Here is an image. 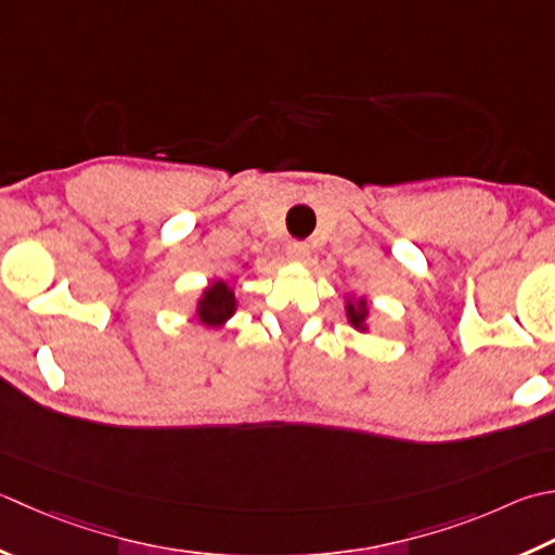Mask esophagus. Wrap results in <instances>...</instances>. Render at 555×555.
Wrapping results in <instances>:
<instances>
[{
	"label": "esophagus",
	"mask_w": 555,
	"mask_h": 555,
	"mask_svg": "<svg viewBox=\"0 0 555 555\" xmlns=\"http://www.w3.org/2000/svg\"><path fill=\"white\" fill-rule=\"evenodd\" d=\"M286 253L291 259H296V262H306V259L310 257V245L302 241H293V243H288Z\"/></svg>",
	"instance_id": "34e87169"
}]
</instances>
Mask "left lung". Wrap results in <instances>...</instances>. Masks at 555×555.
<instances>
[{
    "label": "left lung",
    "mask_w": 555,
    "mask_h": 555,
    "mask_svg": "<svg viewBox=\"0 0 555 555\" xmlns=\"http://www.w3.org/2000/svg\"><path fill=\"white\" fill-rule=\"evenodd\" d=\"M346 312H349V322L353 324V327H363V320H365V300L358 302V306H353V302H349L346 306Z\"/></svg>",
    "instance_id": "obj_1"
}]
</instances>
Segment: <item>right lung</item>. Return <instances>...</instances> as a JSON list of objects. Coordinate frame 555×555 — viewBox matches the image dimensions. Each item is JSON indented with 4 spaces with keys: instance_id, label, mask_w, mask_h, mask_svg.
I'll return each mask as SVG.
<instances>
[{
    "instance_id": "add662e5",
    "label": "right lung",
    "mask_w": 555,
    "mask_h": 555,
    "mask_svg": "<svg viewBox=\"0 0 555 555\" xmlns=\"http://www.w3.org/2000/svg\"><path fill=\"white\" fill-rule=\"evenodd\" d=\"M235 310V296L233 288H228L223 281H216V284L204 293L202 306H199V320L209 327H219V324L231 318Z\"/></svg>"
}]
</instances>
